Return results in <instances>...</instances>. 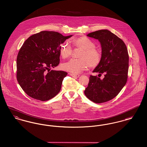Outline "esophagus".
I'll list each match as a JSON object with an SVG mask.
<instances>
[{
    "mask_svg": "<svg viewBox=\"0 0 147 147\" xmlns=\"http://www.w3.org/2000/svg\"><path fill=\"white\" fill-rule=\"evenodd\" d=\"M69 75L74 78H78L80 76L79 74H71V73H69Z\"/></svg>",
    "mask_w": 147,
    "mask_h": 147,
    "instance_id": "1",
    "label": "esophagus"
}]
</instances>
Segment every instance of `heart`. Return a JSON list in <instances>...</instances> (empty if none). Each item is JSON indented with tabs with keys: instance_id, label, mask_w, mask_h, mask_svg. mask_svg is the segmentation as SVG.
<instances>
[{
	"instance_id": "b5f03b06",
	"label": "heart",
	"mask_w": 147,
	"mask_h": 147,
	"mask_svg": "<svg viewBox=\"0 0 147 147\" xmlns=\"http://www.w3.org/2000/svg\"><path fill=\"white\" fill-rule=\"evenodd\" d=\"M73 45L83 50L79 59H71L62 65L63 69L73 74H79L88 69L89 65L91 67H96L100 62L102 55L95 49V43L86 36H82L71 41ZM61 55L65 58L71 54L72 48L68 42L66 41L60 47Z\"/></svg>"
}]
</instances>
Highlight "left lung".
<instances>
[{
  "label": "left lung",
  "mask_w": 147,
  "mask_h": 147,
  "mask_svg": "<svg viewBox=\"0 0 147 147\" xmlns=\"http://www.w3.org/2000/svg\"><path fill=\"white\" fill-rule=\"evenodd\" d=\"M98 39L102 48V59L93 72L104 74L103 79L90 76L84 94L95 103L108 102L119 94L125 85L129 67V55L124 42L107 29L87 34ZM99 77V76H98Z\"/></svg>",
  "instance_id": "obj_1"
}]
</instances>
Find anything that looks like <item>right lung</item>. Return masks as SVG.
Instances as JSON below:
<instances>
[{
  "instance_id": "1",
  "label": "right lung",
  "mask_w": 147,
  "mask_h": 147,
  "mask_svg": "<svg viewBox=\"0 0 147 147\" xmlns=\"http://www.w3.org/2000/svg\"><path fill=\"white\" fill-rule=\"evenodd\" d=\"M72 36L42 31L25 41L18 54L17 78L27 95L46 101L59 93L68 73L52 69L59 64L61 44Z\"/></svg>"
}]
</instances>
